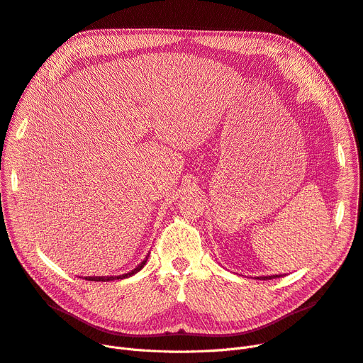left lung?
<instances>
[{"label":"left lung","mask_w":363,"mask_h":363,"mask_svg":"<svg viewBox=\"0 0 363 363\" xmlns=\"http://www.w3.org/2000/svg\"><path fill=\"white\" fill-rule=\"evenodd\" d=\"M274 277H281V274H273V276H259V277H257V279H259V280H270V279H274Z\"/></svg>","instance_id":"obj_1"}]
</instances>
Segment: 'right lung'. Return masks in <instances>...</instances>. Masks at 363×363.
Masks as SVG:
<instances>
[{
    "instance_id": "right-lung-1",
    "label": "right lung",
    "mask_w": 363,
    "mask_h": 363,
    "mask_svg": "<svg viewBox=\"0 0 363 363\" xmlns=\"http://www.w3.org/2000/svg\"><path fill=\"white\" fill-rule=\"evenodd\" d=\"M148 257H150V254L145 257V259H144L143 262H140L139 265H136L132 272L125 273V274H120V276H87V277H84V279H86V280H91V281H111V280H117V279H128V277L136 274L138 272H140V270L144 269V265L147 264Z\"/></svg>"
}]
</instances>
